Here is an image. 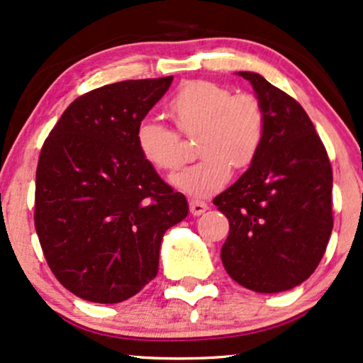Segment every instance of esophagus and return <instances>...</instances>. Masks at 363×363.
<instances>
[{
    "label": "esophagus",
    "instance_id": "esophagus-1",
    "mask_svg": "<svg viewBox=\"0 0 363 363\" xmlns=\"http://www.w3.org/2000/svg\"><path fill=\"white\" fill-rule=\"evenodd\" d=\"M208 204L204 203V201H199V199H191L189 201V209H191V213H193L194 216H199V215H203L204 211H208Z\"/></svg>",
    "mask_w": 363,
    "mask_h": 363
}]
</instances>
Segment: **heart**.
<instances>
[{
  "mask_svg": "<svg viewBox=\"0 0 363 363\" xmlns=\"http://www.w3.org/2000/svg\"><path fill=\"white\" fill-rule=\"evenodd\" d=\"M179 128L198 138V162L170 177L182 193L209 196L231 177V165L245 169L259 154L265 133V113L252 94H233L209 81L187 82L170 101ZM137 143L143 159L160 170H174L184 159L181 137L160 118L140 121Z\"/></svg>",
  "mask_w": 363,
  "mask_h": 363,
  "instance_id": "obj_1",
  "label": "heart"
}]
</instances>
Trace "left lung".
Wrapping results in <instances>:
<instances>
[{"mask_svg":"<svg viewBox=\"0 0 363 363\" xmlns=\"http://www.w3.org/2000/svg\"><path fill=\"white\" fill-rule=\"evenodd\" d=\"M265 113L250 167L213 203L228 218L221 247L228 276L255 292L289 291L314 272L333 230V172L303 106L257 72H237Z\"/></svg>","mask_w":363,"mask_h":363,"instance_id":"1","label":"left lung"}]
</instances>
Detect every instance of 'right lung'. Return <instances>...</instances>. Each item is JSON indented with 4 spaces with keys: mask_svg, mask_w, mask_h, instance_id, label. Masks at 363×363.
I'll list each match as a JSON object with an SVG mask.
<instances>
[{
    "mask_svg": "<svg viewBox=\"0 0 363 363\" xmlns=\"http://www.w3.org/2000/svg\"><path fill=\"white\" fill-rule=\"evenodd\" d=\"M174 77L121 81L67 106L43 143L35 230L54 276L77 298L130 299L157 276L160 243L187 216L137 143L140 121Z\"/></svg>",
    "mask_w": 363,
    "mask_h": 363,
    "instance_id": "add662e5",
    "label": "right lung"
}]
</instances>
